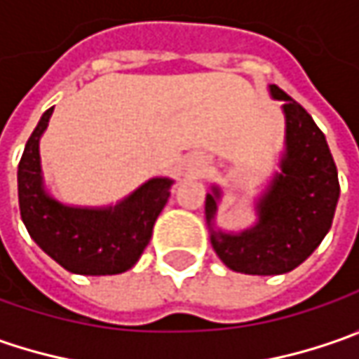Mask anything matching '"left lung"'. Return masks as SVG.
<instances>
[{"mask_svg": "<svg viewBox=\"0 0 359 359\" xmlns=\"http://www.w3.org/2000/svg\"><path fill=\"white\" fill-rule=\"evenodd\" d=\"M283 102L287 151L268 194L257 203L259 222L240 236L212 229V245L233 271L278 276L297 268L322 243L339 198L338 170L324 131L285 91L271 86ZM219 191L205 198V217L212 226Z\"/></svg>", "mask_w": 359, "mask_h": 359, "instance_id": "1", "label": "left lung"}]
</instances>
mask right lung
<instances>
[{
  "label": "right lung",
  "mask_w": 359,
  "mask_h": 359,
  "mask_svg": "<svg viewBox=\"0 0 359 359\" xmlns=\"http://www.w3.org/2000/svg\"><path fill=\"white\" fill-rule=\"evenodd\" d=\"M53 107L41 116L18 165L21 219L34 241L62 268L81 276H111L130 269L145 250L151 229L170 198L172 182L149 180L109 210L67 208L41 187L39 135Z\"/></svg>",
  "instance_id": "obj_1"
}]
</instances>
